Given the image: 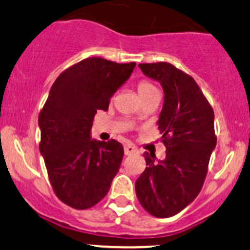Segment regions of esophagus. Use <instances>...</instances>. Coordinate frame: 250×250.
<instances>
[{"label":"esophagus","instance_id":"34e87169","mask_svg":"<svg viewBox=\"0 0 250 250\" xmlns=\"http://www.w3.org/2000/svg\"><path fill=\"white\" fill-rule=\"evenodd\" d=\"M135 153H137V148L135 147L134 145H131V143H127V145H125V155H131Z\"/></svg>","mask_w":250,"mask_h":250}]
</instances>
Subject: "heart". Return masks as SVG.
Here are the masks:
<instances>
[{
	"label": "heart",
	"instance_id": "1",
	"mask_svg": "<svg viewBox=\"0 0 250 250\" xmlns=\"http://www.w3.org/2000/svg\"><path fill=\"white\" fill-rule=\"evenodd\" d=\"M154 89H155V87L153 84H150V83L146 82V81L139 82V84H137V93H139V95L141 99L145 95H147L148 93L153 91ZM135 117H136V119H139V116H135Z\"/></svg>",
	"mask_w": 250,
	"mask_h": 250
}]
</instances>
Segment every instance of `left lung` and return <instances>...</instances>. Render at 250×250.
Returning a JSON list of instances; mask_svg holds the SVG:
<instances>
[{
    "instance_id": "1",
    "label": "left lung",
    "mask_w": 250,
    "mask_h": 250,
    "mask_svg": "<svg viewBox=\"0 0 250 250\" xmlns=\"http://www.w3.org/2000/svg\"><path fill=\"white\" fill-rule=\"evenodd\" d=\"M146 76L160 82L165 101L159 125L166 157L145 153L146 167L135 182L140 203L156 217H170L199 195L216 146L214 111L191 76L167 62L142 63Z\"/></svg>"
}]
</instances>
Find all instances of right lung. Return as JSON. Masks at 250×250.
I'll return each mask as SVG.
<instances>
[{
	"instance_id": "1",
	"label": "right lung",
	"mask_w": 250,
	"mask_h": 250,
	"mask_svg": "<svg viewBox=\"0 0 250 250\" xmlns=\"http://www.w3.org/2000/svg\"><path fill=\"white\" fill-rule=\"evenodd\" d=\"M136 63L88 57L56 79L39 116L40 151L56 196L75 209L100 202L123 159L116 140L91 139L97 110H108L110 97L130 77Z\"/></svg>"
}]
</instances>
